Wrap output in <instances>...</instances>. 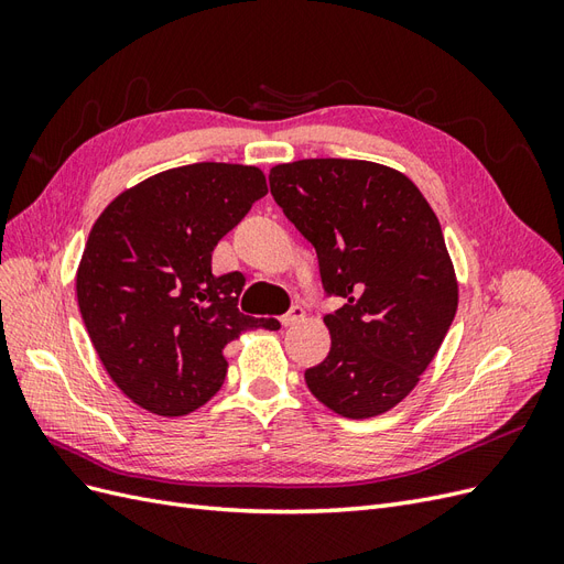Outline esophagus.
Returning a JSON list of instances; mask_svg holds the SVG:
<instances>
[{
  "label": "esophagus",
  "instance_id": "34e87169",
  "mask_svg": "<svg viewBox=\"0 0 564 564\" xmlns=\"http://www.w3.org/2000/svg\"><path fill=\"white\" fill-rule=\"evenodd\" d=\"M303 317H305V311L301 308V305H292V311H289L286 315H282L280 322L284 324V327H292V324H296V322L303 319Z\"/></svg>",
  "mask_w": 564,
  "mask_h": 564
}]
</instances>
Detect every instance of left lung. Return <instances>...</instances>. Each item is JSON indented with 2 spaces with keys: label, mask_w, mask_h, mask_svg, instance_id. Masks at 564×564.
<instances>
[{
  "label": "left lung",
  "mask_w": 564,
  "mask_h": 564,
  "mask_svg": "<svg viewBox=\"0 0 564 564\" xmlns=\"http://www.w3.org/2000/svg\"><path fill=\"white\" fill-rule=\"evenodd\" d=\"M270 193L308 240L324 292L327 360L305 371L313 395L346 419L390 412L445 340L458 282L429 199L398 169L367 160H299L270 169Z\"/></svg>",
  "instance_id": "left-lung-1"
}]
</instances>
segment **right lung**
<instances>
[{
    "label": "right lung",
    "mask_w": 564,
    "mask_h": 564,
    "mask_svg": "<svg viewBox=\"0 0 564 564\" xmlns=\"http://www.w3.org/2000/svg\"><path fill=\"white\" fill-rule=\"evenodd\" d=\"M268 193L259 166L197 162L117 195L77 268V303L117 388L158 416H185L224 386L226 346L278 319L237 311L245 275H214L212 253Z\"/></svg>",
    "instance_id": "obj_1"
}]
</instances>
